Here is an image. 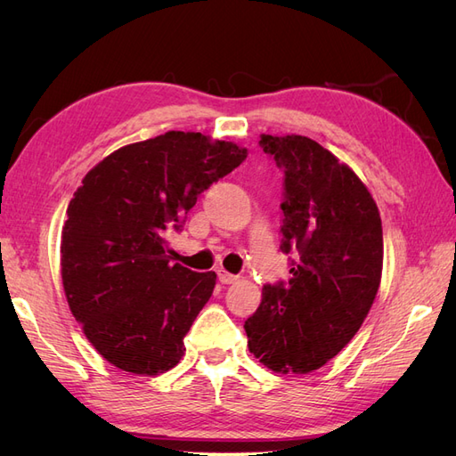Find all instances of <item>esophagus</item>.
<instances>
[{
  "instance_id": "1",
  "label": "esophagus",
  "mask_w": 456,
  "mask_h": 456,
  "mask_svg": "<svg viewBox=\"0 0 456 456\" xmlns=\"http://www.w3.org/2000/svg\"><path fill=\"white\" fill-rule=\"evenodd\" d=\"M216 273H218V280H220V283H224V285H230V283H233V281L238 280V275H233V273L226 272L224 268H218V270H216Z\"/></svg>"
}]
</instances>
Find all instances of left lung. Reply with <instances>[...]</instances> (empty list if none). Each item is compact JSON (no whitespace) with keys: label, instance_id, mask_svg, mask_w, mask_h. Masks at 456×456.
Returning a JSON list of instances; mask_svg holds the SVG:
<instances>
[{"label":"left lung","instance_id":"left-lung-1","mask_svg":"<svg viewBox=\"0 0 456 456\" xmlns=\"http://www.w3.org/2000/svg\"><path fill=\"white\" fill-rule=\"evenodd\" d=\"M285 173L283 243L295 251L287 285H266L245 322L249 352L273 372L323 367L360 330L382 278V223L346 163L300 134H260Z\"/></svg>","mask_w":456,"mask_h":456}]
</instances>
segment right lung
<instances>
[{"label": "right lung", "instance_id": "right-lung-1", "mask_svg": "<svg viewBox=\"0 0 456 456\" xmlns=\"http://www.w3.org/2000/svg\"><path fill=\"white\" fill-rule=\"evenodd\" d=\"M247 148L169 131L123 146L84 176L68 205L61 273L68 306L108 363L154 377L184 355L215 272L173 265L165 236Z\"/></svg>", "mask_w": 456, "mask_h": 456}]
</instances>
